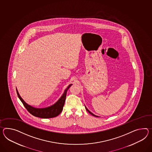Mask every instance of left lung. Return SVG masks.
<instances>
[{
  "instance_id": "left-lung-1",
  "label": "left lung",
  "mask_w": 152,
  "mask_h": 152,
  "mask_svg": "<svg viewBox=\"0 0 152 152\" xmlns=\"http://www.w3.org/2000/svg\"><path fill=\"white\" fill-rule=\"evenodd\" d=\"M85 108H86V110H87V111H88V113H89V114H91V115H93V116H96V117H98V116H96V115H94V114H93L92 113H91V111H89V110H88V109H87V107H86V106H85Z\"/></svg>"
}]
</instances>
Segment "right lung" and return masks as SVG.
<instances>
[{
  "label": "right lung",
  "instance_id": "right-lung-1",
  "mask_svg": "<svg viewBox=\"0 0 152 152\" xmlns=\"http://www.w3.org/2000/svg\"><path fill=\"white\" fill-rule=\"evenodd\" d=\"M71 85L72 84H70L67 86L66 88L65 89L63 95L56 103L54 104L51 106H49L48 107H43V108L34 107L26 103L20 96L17 89H16V92L19 99L21 101L24 107H26V109L28 110L30 114H31L34 116L40 118H52L59 115L61 112L63 110V107L64 105L65 99H66L67 91L69 89Z\"/></svg>",
  "mask_w": 152,
  "mask_h": 152
}]
</instances>
